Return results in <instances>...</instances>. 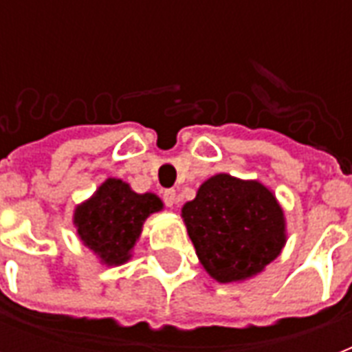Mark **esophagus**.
I'll list each match as a JSON object with an SVG mask.
<instances>
[{"label":"esophagus","mask_w":352,"mask_h":352,"mask_svg":"<svg viewBox=\"0 0 352 352\" xmlns=\"http://www.w3.org/2000/svg\"><path fill=\"white\" fill-rule=\"evenodd\" d=\"M162 199H164L166 206H170V208H173L177 204V193L175 190H164L162 192Z\"/></svg>","instance_id":"1"}]
</instances>
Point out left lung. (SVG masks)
Wrapping results in <instances>:
<instances>
[{
  "mask_svg": "<svg viewBox=\"0 0 352 352\" xmlns=\"http://www.w3.org/2000/svg\"><path fill=\"white\" fill-rule=\"evenodd\" d=\"M182 217L203 267L219 283L261 272L287 239L283 210L272 192L226 173L204 182L182 206Z\"/></svg>",
  "mask_w": 352,
  "mask_h": 352,
  "instance_id": "8db88e82",
  "label": "left lung"
}]
</instances>
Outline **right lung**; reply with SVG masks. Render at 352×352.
Masks as SVG:
<instances>
[{"instance_id": "obj_1", "label": "right lung", "mask_w": 352, "mask_h": 352, "mask_svg": "<svg viewBox=\"0 0 352 352\" xmlns=\"http://www.w3.org/2000/svg\"><path fill=\"white\" fill-rule=\"evenodd\" d=\"M162 201L153 193H135L120 179H107L87 203L74 212L80 239L106 265H122L149 214L159 212Z\"/></svg>"}]
</instances>
